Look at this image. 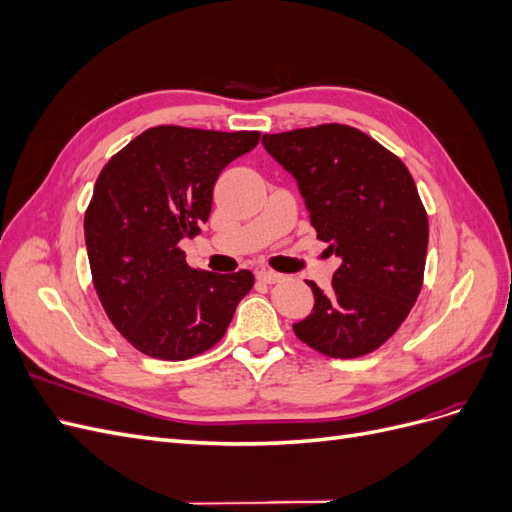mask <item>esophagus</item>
<instances>
[{
  "label": "esophagus",
  "mask_w": 512,
  "mask_h": 512,
  "mask_svg": "<svg viewBox=\"0 0 512 512\" xmlns=\"http://www.w3.org/2000/svg\"><path fill=\"white\" fill-rule=\"evenodd\" d=\"M256 277L265 284H275V282L282 280V273L271 271V269H260V271H256Z\"/></svg>",
  "instance_id": "esophagus-1"
}]
</instances>
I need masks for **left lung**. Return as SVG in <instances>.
I'll return each mask as SVG.
<instances>
[{
  "mask_svg": "<svg viewBox=\"0 0 512 512\" xmlns=\"http://www.w3.org/2000/svg\"><path fill=\"white\" fill-rule=\"evenodd\" d=\"M262 147L297 181L318 239L342 265L333 288L314 282L301 342L354 359L380 348L421 292L429 224L408 168L361 130L327 123L265 134Z\"/></svg>",
  "mask_w": 512,
  "mask_h": 512,
  "instance_id": "8db88e82",
  "label": "left lung"
}]
</instances>
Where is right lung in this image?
<instances>
[{"mask_svg": "<svg viewBox=\"0 0 512 512\" xmlns=\"http://www.w3.org/2000/svg\"><path fill=\"white\" fill-rule=\"evenodd\" d=\"M258 132L145 130L108 160L85 213L91 277L104 312L153 359L183 361L222 339L254 275L192 269L183 239L209 220L222 170Z\"/></svg>", "mask_w": 512, "mask_h": 512, "instance_id": "right-lung-1", "label": "right lung"}]
</instances>
